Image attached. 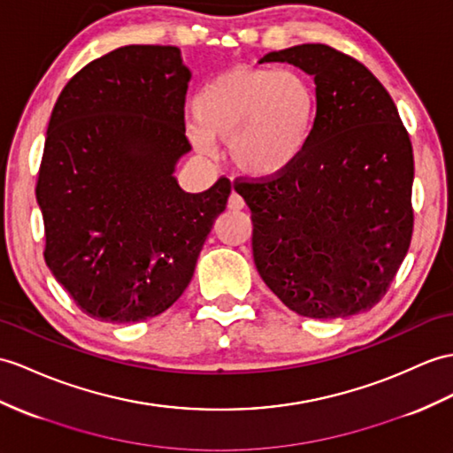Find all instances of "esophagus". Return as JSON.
Segmentation results:
<instances>
[{"mask_svg":"<svg viewBox=\"0 0 453 453\" xmlns=\"http://www.w3.org/2000/svg\"><path fill=\"white\" fill-rule=\"evenodd\" d=\"M244 200H242V196L238 192H233L228 197V209H234V211H238V209H244Z\"/></svg>","mask_w":453,"mask_h":453,"instance_id":"1","label":"esophagus"}]
</instances>
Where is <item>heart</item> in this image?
I'll list each match as a JSON object with an SVG mask.
<instances>
[{
	"instance_id": "b5f03b06",
	"label": "heart",
	"mask_w": 453,
	"mask_h": 453,
	"mask_svg": "<svg viewBox=\"0 0 453 453\" xmlns=\"http://www.w3.org/2000/svg\"><path fill=\"white\" fill-rule=\"evenodd\" d=\"M192 107L196 119L186 120V136L197 153L211 157L215 140L228 142L238 171L273 179L310 148L317 92L300 71L234 65L215 74Z\"/></svg>"
}]
</instances>
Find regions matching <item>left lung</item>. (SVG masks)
I'll return each instance as SVG.
<instances>
[{"label":"left lung","instance_id":"left-lung-1","mask_svg":"<svg viewBox=\"0 0 453 453\" xmlns=\"http://www.w3.org/2000/svg\"><path fill=\"white\" fill-rule=\"evenodd\" d=\"M311 74L313 138L286 173L236 182L253 220L263 282L297 315L344 319L388 290L411 244L413 150L390 94L365 65L325 43L259 63Z\"/></svg>","mask_w":453,"mask_h":453}]
</instances>
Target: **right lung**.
I'll return each mask as SVG.
<instances>
[{
	"label": "right lung",
	"mask_w": 453,
	"mask_h": 453,
	"mask_svg": "<svg viewBox=\"0 0 453 453\" xmlns=\"http://www.w3.org/2000/svg\"><path fill=\"white\" fill-rule=\"evenodd\" d=\"M192 79L174 46H125L63 88L36 184L43 257L97 321L138 323L179 300L230 180L184 192L176 163L192 150L184 99Z\"/></svg>",
	"instance_id": "right-lung-1"
}]
</instances>
